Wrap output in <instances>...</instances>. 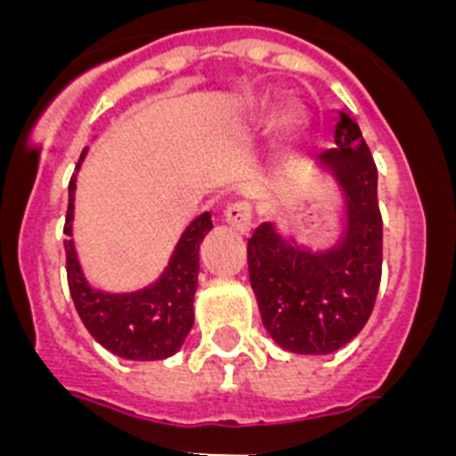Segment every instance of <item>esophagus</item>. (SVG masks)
I'll return each mask as SVG.
<instances>
[{"label": "esophagus", "mask_w": 456, "mask_h": 456, "mask_svg": "<svg viewBox=\"0 0 456 456\" xmlns=\"http://www.w3.org/2000/svg\"><path fill=\"white\" fill-rule=\"evenodd\" d=\"M225 224H231L232 228H237L240 232L247 235L253 228V205L248 200H237V203H231L224 212Z\"/></svg>", "instance_id": "34e87169"}]
</instances>
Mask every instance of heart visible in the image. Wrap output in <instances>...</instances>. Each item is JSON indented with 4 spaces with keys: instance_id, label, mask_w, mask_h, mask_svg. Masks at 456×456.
<instances>
[{
    "instance_id": "1",
    "label": "heart",
    "mask_w": 456,
    "mask_h": 456,
    "mask_svg": "<svg viewBox=\"0 0 456 456\" xmlns=\"http://www.w3.org/2000/svg\"><path fill=\"white\" fill-rule=\"evenodd\" d=\"M278 125H281V127H283V130H288V132L297 130V127L301 125L299 109H294V107L283 109V111L278 114Z\"/></svg>"
}]
</instances>
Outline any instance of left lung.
I'll use <instances>...</instances> for the list:
<instances>
[{
    "label": "left lung",
    "instance_id": "obj_1",
    "mask_svg": "<svg viewBox=\"0 0 456 456\" xmlns=\"http://www.w3.org/2000/svg\"><path fill=\"white\" fill-rule=\"evenodd\" d=\"M347 203V231L338 247L308 251L272 224L247 244L248 276L269 336L292 354H331L361 333L381 283L384 221L377 167L361 127L340 114L336 148L320 155Z\"/></svg>",
    "mask_w": 456,
    "mask_h": 456
}]
</instances>
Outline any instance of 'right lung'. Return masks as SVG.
<instances>
[{
    "instance_id": "1",
    "label": "right lung",
    "mask_w": 456,
    "mask_h": 456,
    "mask_svg": "<svg viewBox=\"0 0 456 456\" xmlns=\"http://www.w3.org/2000/svg\"><path fill=\"white\" fill-rule=\"evenodd\" d=\"M84 155L79 157L77 168ZM72 200L75 175L68 184V212L63 232L72 235ZM212 231L209 212L189 224L173 251L167 272L157 283L127 294L93 289L77 263L72 240L66 247L68 288L79 317L95 340L111 354L130 361H162L173 356L193 326V294L199 283L200 241Z\"/></svg>"
}]
</instances>
